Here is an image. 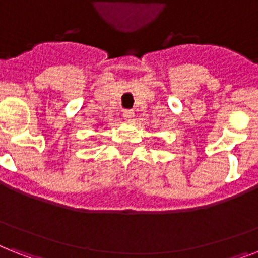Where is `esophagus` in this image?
<instances>
[{"instance_id":"obj_1","label":"esophagus","mask_w":258,"mask_h":258,"mask_svg":"<svg viewBox=\"0 0 258 258\" xmlns=\"http://www.w3.org/2000/svg\"><path fill=\"white\" fill-rule=\"evenodd\" d=\"M134 116H135V112H134L133 110H124V111H123V118H124L125 120L131 122V120L134 119Z\"/></svg>"}]
</instances>
